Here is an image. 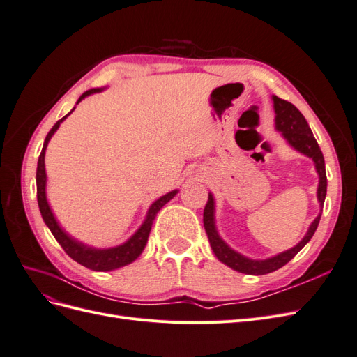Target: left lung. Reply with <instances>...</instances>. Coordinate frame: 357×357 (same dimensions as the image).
I'll use <instances>...</instances> for the list:
<instances>
[{
  "mask_svg": "<svg viewBox=\"0 0 357 357\" xmlns=\"http://www.w3.org/2000/svg\"><path fill=\"white\" fill-rule=\"evenodd\" d=\"M273 100H274V109H275V114H277L275 116V128L278 129V131L283 132L284 138L296 150H299L301 153H304L314 160L316 169L320 176L317 197H319L320 205L323 207V202H325V198H326L328 178H326V169H325V158H323L321 150L316 142L314 135H312V132H311L305 117L302 116V113L296 109V107L286 100L278 98V96H273ZM213 211H214V201H213V197L210 193L208 201H207V204H205V208H204V228H205V232H207L208 241L211 244L214 255L218 256L220 262L235 269V271L244 273V274H252V275L269 274V273L277 271V269L284 266L287 262H290L291 259H294L299 253L301 248L311 240V236L314 235L317 226H319V222H320V215H321V214L317 215L316 220L311 223L307 235L304 236V240H302L294 248H290V250H287L284 253H280L275 257L266 259V261H252V259H247V257L241 256L240 253L234 252L232 248H229L223 243L218 231H215V228H214Z\"/></svg>",
  "mask_w": 357,
  "mask_h": 357,
  "instance_id": "left-lung-1",
  "label": "left lung"
}]
</instances>
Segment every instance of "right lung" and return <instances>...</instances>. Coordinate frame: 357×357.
I'll return each mask as SVG.
<instances>
[{"mask_svg":"<svg viewBox=\"0 0 357 357\" xmlns=\"http://www.w3.org/2000/svg\"><path fill=\"white\" fill-rule=\"evenodd\" d=\"M95 92H100V89H91L88 92H84L79 102L84 98V96H88L91 93H95ZM71 113V112H70ZM68 113V114H70ZM67 114V116H68ZM66 116V117H67ZM66 117H62L61 121H58L55 125H53V128L49 131V134L46 135V139H45V144H43V149H41V153H40V158H38V164H37V201H38V207H40V213L43 215V220H45V223L49 226L50 232L53 234V236H55L56 241L61 244V247L63 248V252H66L71 259H74L75 262L89 268V269H93V271H112V269H116V268H121V266H125L128 264L134 262L135 259L142 255L143 248L146 247V243H147V238H149V234H150V229H152V225H153V220L156 218L158 211L164 207V205L174 198V195L177 193V190L174 192H169L167 193V195H164L162 198H159L158 201H155L152 204V207L149 208V213H147V219L144 220V223L142 225V228H139L134 235L131 240H128L125 244L119 245V247H114V248H107V250H95V248H91L88 245H83L82 243H77L74 241L73 238H70V236L63 232L59 225L56 223L55 218H53V214L49 208V204L46 201V171H45V152H46V147H47V143L50 137L55 134L56 129L59 128V123L63 121Z\"/></svg>","mask_w":357,"mask_h":357,"instance_id":"1","label":"right lung"}]
</instances>
